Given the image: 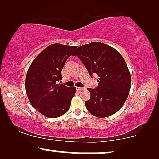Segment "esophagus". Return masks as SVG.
<instances>
[{
	"label": "esophagus",
	"instance_id": "34e87169",
	"mask_svg": "<svg viewBox=\"0 0 159 159\" xmlns=\"http://www.w3.org/2000/svg\"><path fill=\"white\" fill-rule=\"evenodd\" d=\"M77 90H79V91H80V90H84V88H79V87H77Z\"/></svg>",
	"mask_w": 159,
	"mask_h": 159
}]
</instances>
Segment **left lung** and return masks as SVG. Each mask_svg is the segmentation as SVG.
<instances>
[{"instance_id":"1","label":"left lung","mask_w":159,"mask_h":159,"mask_svg":"<svg viewBox=\"0 0 159 159\" xmlns=\"http://www.w3.org/2000/svg\"><path fill=\"white\" fill-rule=\"evenodd\" d=\"M86 67L90 77L98 75L96 88H88L90 98L87 109L93 116L104 118L114 114L125 103L131 87V75L120 53L103 43L82 45L74 53Z\"/></svg>"}]
</instances>
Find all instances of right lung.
<instances>
[{
  "label": "right lung",
  "mask_w": 159,
  "mask_h": 159,
  "mask_svg": "<svg viewBox=\"0 0 159 159\" xmlns=\"http://www.w3.org/2000/svg\"><path fill=\"white\" fill-rule=\"evenodd\" d=\"M76 48L59 43L49 45L34 58L27 71L25 89L30 103L49 118L68 111L75 95V87L57 83L62 79L61 70L67 58Z\"/></svg>",
  "instance_id": "right-lung-1"
}]
</instances>
